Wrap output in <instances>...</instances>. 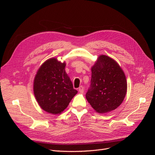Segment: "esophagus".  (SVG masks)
<instances>
[{
    "label": "esophagus",
    "instance_id": "1",
    "mask_svg": "<svg viewBox=\"0 0 155 155\" xmlns=\"http://www.w3.org/2000/svg\"><path fill=\"white\" fill-rule=\"evenodd\" d=\"M78 91L80 92H84V87H82V86H80L79 87H78Z\"/></svg>",
    "mask_w": 155,
    "mask_h": 155
}]
</instances>
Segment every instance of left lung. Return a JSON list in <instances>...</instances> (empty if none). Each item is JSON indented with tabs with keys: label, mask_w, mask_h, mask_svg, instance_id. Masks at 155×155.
I'll return each instance as SVG.
<instances>
[{
	"label": "left lung",
	"mask_w": 155,
	"mask_h": 155,
	"mask_svg": "<svg viewBox=\"0 0 155 155\" xmlns=\"http://www.w3.org/2000/svg\"><path fill=\"white\" fill-rule=\"evenodd\" d=\"M91 85L86 99L95 111L106 113L117 108L127 91L124 73L110 57L101 55L92 67Z\"/></svg>",
	"instance_id": "8db88e82"
}]
</instances>
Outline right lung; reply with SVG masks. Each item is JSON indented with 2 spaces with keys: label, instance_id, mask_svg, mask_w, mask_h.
Returning <instances> with one entry per match:
<instances>
[{
  "label": "right lung",
  "instance_id": "add662e5",
  "mask_svg": "<svg viewBox=\"0 0 155 155\" xmlns=\"http://www.w3.org/2000/svg\"><path fill=\"white\" fill-rule=\"evenodd\" d=\"M66 63L56 58L46 60L34 80V94L39 106L48 113L60 114L77 94L64 70Z\"/></svg>",
  "mask_w": 155,
  "mask_h": 155
}]
</instances>
